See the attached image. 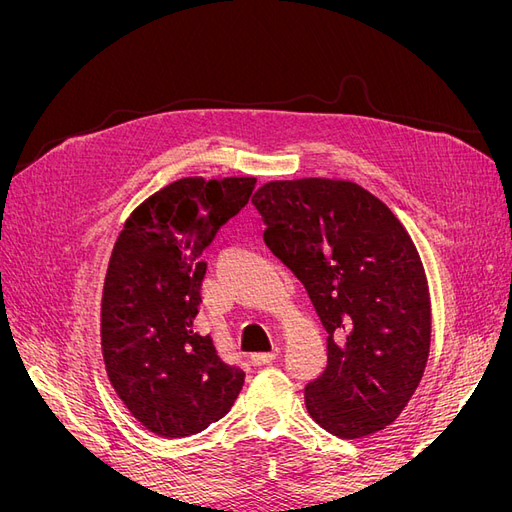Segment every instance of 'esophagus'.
Here are the masks:
<instances>
[{"mask_svg": "<svg viewBox=\"0 0 512 512\" xmlns=\"http://www.w3.org/2000/svg\"><path fill=\"white\" fill-rule=\"evenodd\" d=\"M277 354H280V350H273V352H254L250 354V361L254 365H269L277 359Z\"/></svg>", "mask_w": 512, "mask_h": 512, "instance_id": "1", "label": "esophagus"}]
</instances>
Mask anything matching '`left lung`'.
<instances>
[{
	"label": "left lung",
	"instance_id": "left-lung-1",
	"mask_svg": "<svg viewBox=\"0 0 512 512\" xmlns=\"http://www.w3.org/2000/svg\"><path fill=\"white\" fill-rule=\"evenodd\" d=\"M252 203L267 247L299 277L327 331V369L305 386L309 416L346 440L391 425L431 342L427 280L406 228L352 181H271Z\"/></svg>",
	"mask_w": 512,
	"mask_h": 512
}]
</instances>
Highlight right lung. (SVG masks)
<instances>
[{
  "label": "right lung",
  "mask_w": 512,
  "mask_h": 512,
  "mask_svg": "<svg viewBox=\"0 0 512 512\" xmlns=\"http://www.w3.org/2000/svg\"><path fill=\"white\" fill-rule=\"evenodd\" d=\"M254 177H185L136 207L115 241L102 292L108 380L162 438L207 429L232 408L245 374L196 333L203 252L247 205Z\"/></svg>",
  "instance_id": "add662e5"
}]
</instances>
